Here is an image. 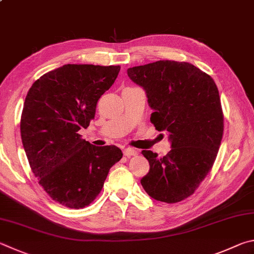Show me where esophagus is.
<instances>
[{
	"instance_id": "esophagus-1",
	"label": "esophagus",
	"mask_w": 254,
	"mask_h": 254,
	"mask_svg": "<svg viewBox=\"0 0 254 254\" xmlns=\"http://www.w3.org/2000/svg\"><path fill=\"white\" fill-rule=\"evenodd\" d=\"M137 154H138V153H137V150L134 149V148L128 147V148H125V149H124V155H125V156H127V157L136 156Z\"/></svg>"
}]
</instances>
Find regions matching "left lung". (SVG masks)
<instances>
[{"mask_svg": "<svg viewBox=\"0 0 254 254\" xmlns=\"http://www.w3.org/2000/svg\"><path fill=\"white\" fill-rule=\"evenodd\" d=\"M127 74L144 88L154 110L150 122L168 131L172 143L164 157L141 152L149 172L140 183L156 201H183L210 173L221 145L224 117L216 84L195 65L172 60L132 66Z\"/></svg>", "mask_w": 254, "mask_h": 254, "instance_id": "obj_1", "label": "left lung"}]
</instances>
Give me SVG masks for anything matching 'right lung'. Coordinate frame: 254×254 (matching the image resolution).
<instances>
[{
  "label": "right lung",
  "mask_w": 254,
  "mask_h": 254,
  "mask_svg": "<svg viewBox=\"0 0 254 254\" xmlns=\"http://www.w3.org/2000/svg\"><path fill=\"white\" fill-rule=\"evenodd\" d=\"M119 65L64 64L40 77L25 97L21 138L39 184L70 208L93 202L123 153L97 146L78 131L95 118L99 98L113 86Z\"/></svg>",
  "instance_id": "right-lung-1"
}]
</instances>
